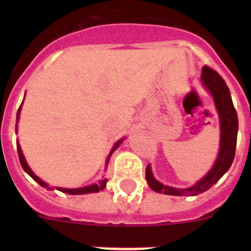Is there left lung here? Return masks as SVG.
<instances>
[{
  "label": "left lung",
  "instance_id": "8db88e82",
  "mask_svg": "<svg viewBox=\"0 0 251 251\" xmlns=\"http://www.w3.org/2000/svg\"><path fill=\"white\" fill-rule=\"evenodd\" d=\"M201 82L212 96L220 121V149L212 168L197 183L188 188H176L156 181L151 165L147 166L146 179L154 192L168 196H198L211 188L231 168L237 146L238 116L232 102L231 93L225 80L211 68L204 65L201 69Z\"/></svg>",
  "mask_w": 251,
  "mask_h": 251
}]
</instances>
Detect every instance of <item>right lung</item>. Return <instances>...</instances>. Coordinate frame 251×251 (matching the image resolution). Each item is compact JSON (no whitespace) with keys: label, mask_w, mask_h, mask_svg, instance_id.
<instances>
[{"label":"right lung","mask_w":251,"mask_h":251,"mask_svg":"<svg viewBox=\"0 0 251 251\" xmlns=\"http://www.w3.org/2000/svg\"><path fill=\"white\" fill-rule=\"evenodd\" d=\"M24 98H25V97H24ZM22 105H23V102H22V104H20L19 109H18V113H17L16 131H17V128H18V121H19V116H20V110H22ZM124 140H125V138H121V140H119L118 142H116L115 144H114V147H113V148H111V151H110L109 155H108V158H107V163H105V164H107V165H108V163H109V159H110L111 154H113L114 151H115V149L118 148V147L120 146L121 143H123ZM17 149H18V155H19L20 164H22V168L24 169L25 173L29 175V176L31 177V178H34L35 181H36L37 183L40 184V186L44 187V188L48 189V191H50V189H57V191L63 192V193H68V194H73V196H76V194L97 193V192L103 191V189L105 188V186H107L108 179H107V178H102V179H100V181H98V183H93V184H91V186L81 187V188H62V187H50V184L46 183V182L42 181V179L40 178L39 176H36L34 171H32L31 169H30V166L27 165L26 160H25V158H24V154H23V151H22V148H20V144H19V142H18V141H17Z\"/></svg>","instance_id":"obj_1"}]
</instances>
